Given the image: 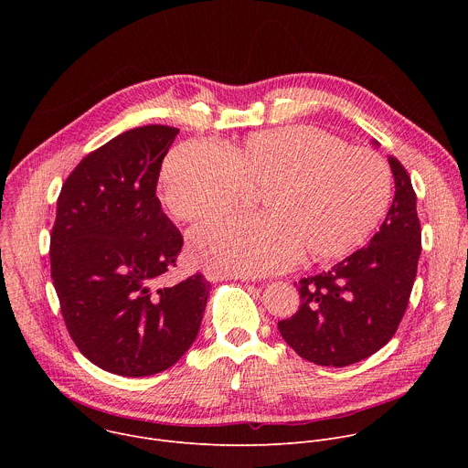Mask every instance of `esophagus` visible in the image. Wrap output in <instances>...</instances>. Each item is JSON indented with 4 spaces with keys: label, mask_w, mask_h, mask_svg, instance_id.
Here are the masks:
<instances>
[{
    "label": "esophagus",
    "mask_w": 468,
    "mask_h": 468,
    "mask_svg": "<svg viewBox=\"0 0 468 468\" xmlns=\"http://www.w3.org/2000/svg\"><path fill=\"white\" fill-rule=\"evenodd\" d=\"M204 276L209 280V282H218V280H240V282H250L251 278L250 276H237V274H220L217 271H204Z\"/></svg>",
    "instance_id": "1"
}]
</instances>
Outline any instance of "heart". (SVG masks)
Instances as JSON below:
<instances>
[{"label":"heart","mask_w":468,"mask_h":468,"mask_svg":"<svg viewBox=\"0 0 468 468\" xmlns=\"http://www.w3.org/2000/svg\"><path fill=\"white\" fill-rule=\"evenodd\" d=\"M159 186L165 209L185 222L224 213L246 188H261L259 215L211 220L188 246L207 269L264 276L298 253L331 261L354 251L385 217L392 181L370 150L346 148L316 127H283L253 133L228 154L185 143L166 157Z\"/></svg>","instance_id":"obj_1"}]
</instances>
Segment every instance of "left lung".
Returning <instances> with one entry per match:
<instances>
[{
    "mask_svg": "<svg viewBox=\"0 0 468 468\" xmlns=\"http://www.w3.org/2000/svg\"><path fill=\"white\" fill-rule=\"evenodd\" d=\"M388 165L394 197L379 231L327 272L300 280V309L278 322L285 343L314 365L348 367L370 357L408 309L420 257L417 194L399 161L388 157Z\"/></svg>",
    "mask_w": 468,
    "mask_h": 468,
    "instance_id": "1",
    "label": "left lung"
}]
</instances>
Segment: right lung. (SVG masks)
Instances as JSON below:
<instances>
[{
  "instance_id": "1",
  "label": "right lung",
  "mask_w": 468,
  "mask_h": 468,
  "mask_svg": "<svg viewBox=\"0 0 468 468\" xmlns=\"http://www.w3.org/2000/svg\"><path fill=\"white\" fill-rule=\"evenodd\" d=\"M179 129H129L89 154L64 181L51 229V278L80 352L127 378L163 372L192 346L211 283L176 285L183 237L155 196Z\"/></svg>"
}]
</instances>
